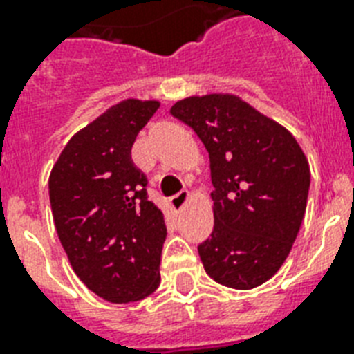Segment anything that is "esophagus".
<instances>
[{
	"label": "esophagus",
	"instance_id": "34e87169",
	"mask_svg": "<svg viewBox=\"0 0 354 354\" xmlns=\"http://www.w3.org/2000/svg\"><path fill=\"white\" fill-rule=\"evenodd\" d=\"M189 198H191V193H189V191H182V193H178L176 196H172L171 202H169V204H171V209L176 211V213L178 211H182L183 207L187 205Z\"/></svg>",
	"mask_w": 354,
	"mask_h": 354
}]
</instances>
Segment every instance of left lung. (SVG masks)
Wrapping results in <instances>:
<instances>
[{
	"label": "left lung",
	"instance_id": "left-lung-1",
	"mask_svg": "<svg viewBox=\"0 0 354 354\" xmlns=\"http://www.w3.org/2000/svg\"><path fill=\"white\" fill-rule=\"evenodd\" d=\"M171 113L209 152L213 233L198 246L211 279L263 285L288 257L307 209L310 167L296 138L233 93L191 95Z\"/></svg>",
	"mask_w": 354,
	"mask_h": 354
}]
</instances>
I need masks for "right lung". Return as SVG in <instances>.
I'll list each match as a JSON object with an SVG mask.
<instances>
[{"mask_svg":"<svg viewBox=\"0 0 354 354\" xmlns=\"http://www.w3.org/2000/svg\"><path fill=\"white\" fill-rule=\"evenodd\" d=\"M158 108L160 101L115 102L69 139L49 174L53 221L69 264L110 303L139 301L160 285L165 218L130 156Z\"/></svg>","mask_w":354,"mask_h":354,"instance_id":"add662e5","label":"right lung"}]
</instances>
